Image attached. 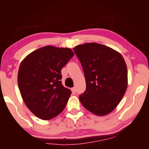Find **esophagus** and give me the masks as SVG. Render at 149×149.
<instances>
[{
    "mask_svg": "<svg viewBox=\"0 0 149 149\" xmlns=\"http://www.w3.org/2000/svg\"><path fill=\"white\" fill-rule=\"evenodd\" d=\"M72 91L73 94H75V87H73L72 89Z\"/></svg>",
    "mask_w": 149,
    "mask_h": 149,
    "instance_id": "obj_1",
    "label": "esophagus"
}]
</instances>
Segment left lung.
I'll use <instances>...</instances> for the list:
<instances>
[{
  "instance_id": "obj_1",
  "label": "left lung",
  "mask_w": 149,
  "mask_h": 149,
  "mask_svg": "<svg viewBox=\"0 0 149 149\" xmlns=\"http://www.w3.org/2000/svg\"><path fill=\"white\" fill-rule=\"evenodd\" d=\"M74 50L84 70L86 90L79 100L87 110L105 116L120 102L127 87V70L121 54L96 42L77 45Z\"/></svg>"
}]
</instances>
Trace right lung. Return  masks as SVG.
<instances>
[{"label":"right lung","mask_w":149,"mask_h":149,"mask_svg":"<svg viewBox=\"0 0 149 149\" xmlns=\"http://www.w3.org/2000/svg\"><path fill=\"white\" fill-rule=\"evenodd\" d=\"M74 53L68 48L45 46L20 64L17 84L24 102L40 119L56 117L65 107L71 91L62 84L61 70Z\"/></svg>","instance_id":"right-lung-1"}]
</instances>
